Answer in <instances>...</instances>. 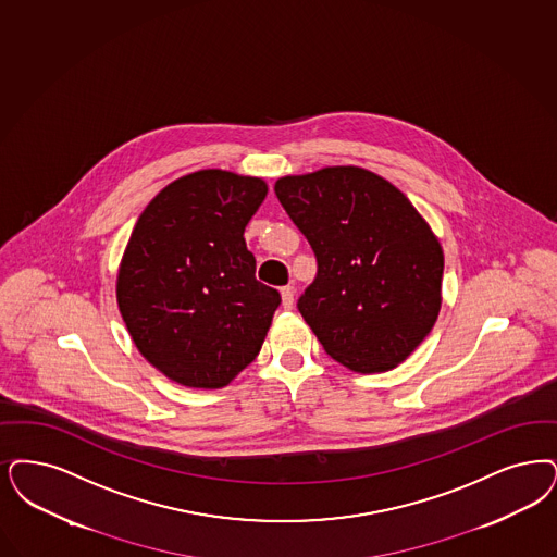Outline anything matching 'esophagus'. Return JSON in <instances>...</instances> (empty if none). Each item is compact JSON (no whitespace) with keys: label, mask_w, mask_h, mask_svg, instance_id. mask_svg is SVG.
Returning <instances> with one entry per match:
<instances>
[{"label":"esophagus","mask_w":557,"mask_h":557,"mask_svg":"<svg viewBox=\"0 0 557 557\" xmlns=\"http://www.w3.org/2000/svg\"><path fill=\"white\" fill-rule=\"evenodd\" d=\"M282 305H284V309H292L294 307V286H284L282 288Z\"/></svg>","instance_id":"esophagus-1"}]
</instances>
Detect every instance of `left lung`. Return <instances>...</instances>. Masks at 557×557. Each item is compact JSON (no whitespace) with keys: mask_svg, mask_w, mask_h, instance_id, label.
Listing matches in <instances>:
<instances>
[{"mask_svg":"<svg viewBox=\"0 0 557 557\" xmlns=\"http://www.w3.org/2000/svg\"><path fill=\"white\" fill-rule=\"evenodd\" d=\"M275 195L317 259L296 307L325 352L357 373L400 364L442 307L444 250L429 223L394 184L352 165L280 178Z\"/></svg>","mask_w":557,"mask_h":557,"instance_id":"obj_1","label":"left lung"}]
</instances>
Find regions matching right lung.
I'll use <instances>...</instances> for the list:
<instances>
[{"label":"right lung","instance_id":"right-lung-1","mask_svg":"<svg viewBox=\"0 0 557 557\" xmlns=\"http://www.w3.org/2000/svg\"><path fill=\"white\" fill-rule=\"evenodd\" d=\"M265 197L261 178L200 170L134 225L117 307L138 352L180 385L223 387L263 346L282 296L255 277L245 227Z\"/></svg>","mask_w":557,"mask_h":557}]
</instances>
